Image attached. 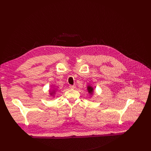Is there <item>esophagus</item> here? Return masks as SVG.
<instances>
[{"label":"esophagus","instance_id":"esophagus-1","mask_svg":"<svg viewBox=\"0 0 151 151\" xmlns=\"http://www.w3.org/2000/svg\"><path fill=\"white\" fill-rule=\"evenodd\" d=\"M75 87H76L75 85H70L69 86V88L70 89H74V88H75Z\"/></svg>","mask_w":151,"mask_h":151}]
</instances>
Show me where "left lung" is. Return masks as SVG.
<instances>
[{
	"instance_id": "left-lung-1",
	"label": "left lung",
	"mask_w": 151,
	"mask_h": 151,
	"mask_svg": "<svg viewBox=\"0 0 151 151\" xmlns=\"http://www.w3.org/2000/svg\"><path fill=\"white\" fill-rule=\"evenodd\" d=\"M87 90H88V93L90 94H93V88L92 87H91V86H88Z\"/></svg>"
}]
</instances>
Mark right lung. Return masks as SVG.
<instances>
[{
	"label": "right lung",
	"mask_w": 151,
	"mask_h": 151,
	"mask_svg": "<svg viewBox=\"0 0 151 151\" xmlns=\"http://www.w3.org/2000/svg\"><path fill=\"white\" fill-rule=\"evenodd\" d=\"M54 93H55V91H54H54H52V93H50V94H51V96H52V95H53V94H54Z\"/></svg>",
	"instance_id": "add662e5"
}]
</instances>
